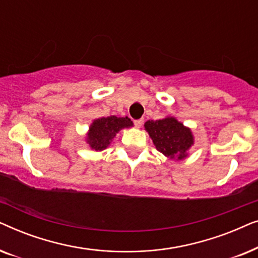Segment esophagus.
<instances>
[{
	"instance_id": "34e87169",
	"label": "esophagus",
	"mask_w": 258,
	"mask_h": 258,
	"mask_svg": "<svg viewBox=\"0 0 258 258\" xmlns=\"http://www.w3.org/2000/svg\"><path fill=\"white\" fill-rule=\"evenodd\" d=\"M134 124H135V126H137V128H141V126L143 125V119L142 118L135 119V121H134Z\"/></svg>"
}]
</instances>
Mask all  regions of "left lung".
Here are the masks:
<instances>
[{"label": "left lung", "instance_id": "8db88e82", "mask_svg": "<svg viewBox=\"0 0 258 258\" xmlns=\"http://www.w3.org/2000/svg\"><path fill=\"white\" fill-rule=\"evenodd\" d=\"M144 128L156 149L167 157L182 160L186 157V151L194 144L191 130L174 117L148 121Z\"/></svg>", "mask_w": 258, "mask_h": 258}]
</instances>
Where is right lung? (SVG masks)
<instances>
[{
  "mask_svg": "<svg viewBox=\"0 0 258 258\" xmlns=\"http://www.w3.org/2000/svg\"><path fill=\"white\" fill-rule=\"evenodd\" d=\"M129 126H133V121L129 117L108 116L95 119L89 128L87 142L93 150L101 151L110 144L119 130Z\"/></svg>",
  "mask_w": 258,
  "mask_h": 258,
  "instance_id": "add662e5",
  "label": "right lung"
}]
</instances>
